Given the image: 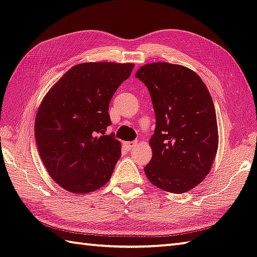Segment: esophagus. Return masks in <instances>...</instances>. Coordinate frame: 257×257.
Here are the masks:
<instances>
[{
	"mask_svg": "<svg viewBox=\"0 0 257 257\" xmlns=\"http://www.w3.org/2000/svg\"><path fill=\"white\" fill-rule=\"evenodd\" d=\"M136 144H137L136 141L125 142V143H124V146H125V148H126L127 150H131V149H133V148L136 146Z\"/></svg>",
	"mask_w": 257,
	"mask_h": 257,
	"instance_id": "obj_1",
	"label": "esophagus"
}]
</instances>
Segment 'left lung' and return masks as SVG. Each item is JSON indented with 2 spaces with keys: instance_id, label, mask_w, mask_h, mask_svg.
<instances>
[{
  "instance_id": "obj_1",
  "label": "left lung",
  "mask_w": 257,
  "mask_h": 257,
  "mask_svg": "<svg viewBox=\"0 0 257 257\" xmlns=\"http://www.w3.org/2000/svg\"><path fill=\"white\" fill-rule=\"evenodd\" d=\"M135 77L148 88L156 115L146 177L167 192L190 191L210 171L218 148L216 111L207 87L190 68L165 62L142 66Z\"/></svg>"
}]
</instances>
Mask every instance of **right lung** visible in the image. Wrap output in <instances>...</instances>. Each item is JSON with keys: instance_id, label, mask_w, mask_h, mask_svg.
I'll return each mask as SVG.
<instances>
[{"instance_id": "obj_1", "label": "right lung", "mask_w": 257, "mask_h": 257, "mask_svg": "<svg viewBox=\"0 0 257 257\" xmlns=\"http://www.w3.org/2000/svg\"><path fill=\"white\" fill-rule=\"evenodd\" d=\"M132 63H81L68 70L43 98L35 136L40 158L63 189L84 194L110 180L121 143L105 135L109 103L133 71Z\"/></svg>"}]
</instances>
